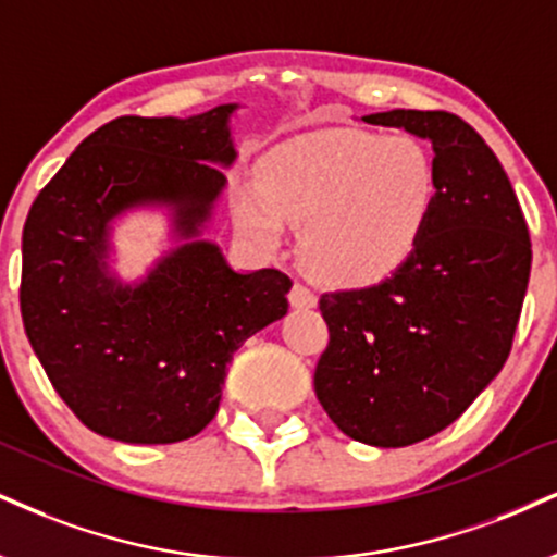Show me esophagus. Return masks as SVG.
<instances>
[{
    "mask_svg": "<svg viewBox=\"0 0 557 557\" xmlns=\"http://www.w3.org/2000/svg\"><path fill=\"white\" fill-rule=\"evenodd\" d=\"M290 304L298 306V308H313V306H317V293H313L306 283L296 280V283H293V287H290Z\"/></svg>",
    "mask_w": 557,
    "mask_h": 557,
    "instance_id": "1",
    "label": "esophagus"
}]
</instances>
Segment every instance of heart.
I'll list each match as a JSON object with an SVG mask.
<instances>
[{"instance_id":"heart-1","label":"heart","mask_w":557,"mask_h":557,"mask_svg":"<svg viewBox=\"0 0 557 557\" xmlns=\"http://www.w3.org/2000/svg\"><path fill=\"white\" fill-rule=\"evenodd\" d=\"M438 199L431 152L412 137L337 132L277 147L261 165V189L236 197L240 227L267 249L304 223L300 251L337 283L386 277L423 238Z\"/></svg>"}]
</instances>
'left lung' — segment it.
<instances>
[{
  "label": "left lung",
  "instance_id": "8db88e82",
  "mask_svg": "<svg viewBox=\"0 0 557 557\" xmlns=\"http://www.w3.org/2000/svg\"><path fill=\"white\" fill-rule=\"evenodd\" d=\"M368 124L428 137L438 199L414 251L379 285L330 290L313 388L345 435L381 448L451 425L513 345L532 240L504 165L448 111H386Z\"/></svg>",
  "mask_w": 557,
  "mask_h": 557
}]
</instances>
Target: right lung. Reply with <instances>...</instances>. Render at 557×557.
<instances>
[{
	"instance_id": "obj_1",
	"label": "right lung",
	"mask_w": 557,
	"mask_h": 557,
	"mask_svg": "<svg viewBox=\"0 0 557 557\" xmlns=\"http://www.w3.org/2000/svg\"><path fill=\"white\" fill-rule=\"evenodd\" d=\"M122 116L77 145L23 227L20 311L46 376L83 425L124 444H176L220 407L225 366L253 332L287 313L293 280L238 274L218 246H181L139 287L100 272L106 227L143 199L178 205L194 236L231 163L227 116Z\"/></svg>"
}]
</instances>
